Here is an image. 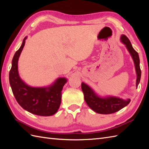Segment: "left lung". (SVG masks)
Segmentation results:
<instances>
[{
    "label": "left lung",
    "mask_w": 149,
    "mask_h": 149,
    "mask_svg": "<svg viewBox=\"0 0 149 149\" xmlns=\"http://www.w3.org/2000/svg\"><path fill=\"white\" fill-rule=\"evenodd\" d=\"M122 42L125 45L128 51L133 59L134 66L136 72V86L140 83L141 78V70L140 66V58L138 52L133 49L131 42L125 35L121 36ZM81 88L84 93V100L88 106L95 112L100 114H111L118 111L129 104L130 99L123 100L119 97H107L102 98L97 95L91 88L84 83L81 84Z\"/></svg>",
    "instance_id": "1"
}]
</instances>
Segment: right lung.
<instances>
[{
    "label": "right lung",
    "mask_w": 149,
    "mask_h": 149,
    "mask_svg": "<svg viewBox=\"0 0 149 149\" xmlns=\"http://www.w3.org/2000/svg\"><path fill=\"white\" fill-rule=\"evenodd\" d=\"M26 38L24 39L12 60L9 79L13 93L25 110L36 115L51 116L58 111L61 104V91L67 80L60 77L50 86L34 88L28 86L21 79L18 72V61Z\"/></svg>",
    "instance_id": "add662e5"
}]
</instances>
